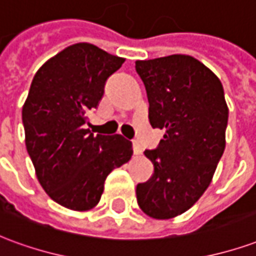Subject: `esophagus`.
<instances>
[{"label":"esophagus","instance_id":"obj_1","mask_svg":"<svg viewBox=\"0 0 256 256\" xmlns=\"http://www.w3.org/2000/svg\"><path fill=\"white\" fill-rule=\"evenodd\" d=\"M133 150L134 155H141L142 154V146L140 145L138 141H133Z\"/></svg>","mask_w":256,"mask_h":256}]
</instances>
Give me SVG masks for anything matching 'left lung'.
I'll return each mask as SVG.
<instances>
[{
	"instance_id": "8db88e82",
	"label": "left lung",
	"mask_w": 256,
	"mask_h": 256,
	"mask_svg": "<svg viewBox=\"0 0 256 256\" xmlns=\"http://www.w3.org/2000/svg\"><path fill=\"white\" fill-rule=\"evenodd\" d=\"M144 82L150 126L166 133L145 150L154 172L137 185V202L155 220L188 211L212 181L225 150L229 108L220 78L198 58L172 54L137 60Z\"/></svg>"
}]
</instances>
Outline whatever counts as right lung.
<instances>
[{"instance_id": "1", "label": "right lung", "mask_w": 256, "mask_h": 256, "mask_svg": "<svg viewBox=\"0 0 256 256\" xmlns=\"http://www.w3.org/2000/svg\"><path fill=\"white\" fill-rule=\"evenodd\" d=\"M126 58L93 44L70 45L42 64L22 110L26 148L49 198L74 211L96 207L108 174L130 160L132 142L84 128L106 78Z\"/></svg>"}]
</instances>
